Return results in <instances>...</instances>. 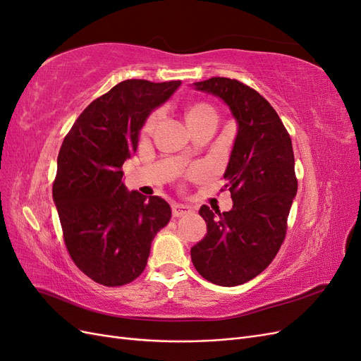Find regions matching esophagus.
Returning <instances> with one entry per match:
<instances>
[{
  "instance_id": "34e87169",
  "label": "esophagus",
  "mask_w": 361,
  "mask_h": 361,
  "mask_svg": "<svg viewBox=\"0 0 361 361\" xmlns=\"http://www.w3.org/2000/svg\"><path fill=\"white\" fill-rule=\"evenodd\" d=\"M171 211H173V216L176 218H180V216H185L192 212V207L188 206V204H182V203H174L171 206Z\"/></svg>"
}]
</instances>
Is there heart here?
Instances as JSON below:
<instances>
[{
  "label": "heart",
  "mask_w": 361,
  "mask_h": 361,
  "mask_svg": "<svg viewBox=\"0 0 361 361\" xmlns=\"http://www.w3.org/2000/svg\"><path fill=\"white\" fill-rule=\"evenodd\" d=\"M209 116H216V113H215V110H214V108H212L211 105H207V104H204V102L194 104V105L190 108V110H188V113H187L188 123L197 122V120H202V118L209 117ZM158 118H159V114H158V113H152V114L146 118V122H145V125H143V129H141V133H143V134H149L150 130L155 128V125H157V122H158Z\"/></svg>",
  "instance_id": "heart-1"
}]
</instances>
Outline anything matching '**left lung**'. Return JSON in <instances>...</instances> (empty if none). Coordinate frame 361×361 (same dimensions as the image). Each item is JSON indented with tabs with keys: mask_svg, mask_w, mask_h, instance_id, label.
I'll return each mask as SVG.
<instances>
[{
	"mask_svg": "<svg viewBox=\"0 0 361 361\" xmlns=\"http://www.w3.org/2000/svg\"><path fill=\"white\" fill-rule=\"evenodd\" d=\"M194 85L228 105L238 134L221 188L231 191L233 207H200L207 233L191 248V259L207 281L238 286L259 276L286 238L298 190L292 141L274 108L247 84L214 76Z\"/></svg>",
	"mask_w": 361,
	"mask_h": 361,
	"instance_id": "obj_1",
	"label": "left lung"
}]
</instances>
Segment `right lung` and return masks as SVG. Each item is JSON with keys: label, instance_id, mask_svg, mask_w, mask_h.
<instances>
[{"label": "right lung", "instance_id": "right-lung-1", "mask_svg": "<svg viewBox=\"0 0 361 361\" xmlns=\"http://www.w3.org/2000/svg\"><path fill=\"white\" fill-rule=\"evenodd\" d=\"M179 85L118 82L85 108L63 140L52 197L71 259L99 285L135 280L155 235L171 218L170 204L158 195L126 191L122 166L137 150L146 117Z\"/></svg>", "mask_w": 361, "mask_h": 361}]
</instances>
